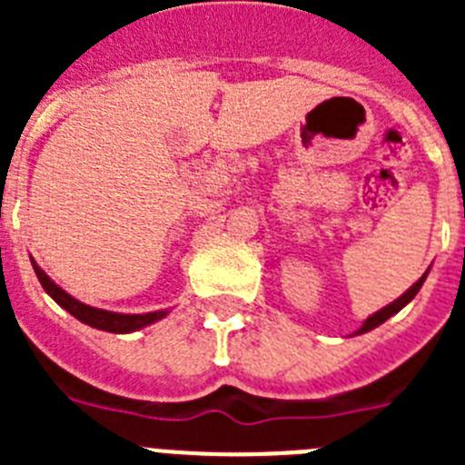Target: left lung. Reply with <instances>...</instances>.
<instances>
[{"instance_id": "obj_1", "label": "left lung", "mask_w": 465, "mask_h": 465, "mask_svg": "<svg viewBox=\"0 0 465 465\" xmlns=\"http://www.w3.org/2000/svg\"><path fill=\"white\" fill-rule=\"evenodd\" d=\"M426 274L429 272H424L421 274V279H419L417 283H412V286H410L408 291H405V293L401 295V298L398 300H393L391 305H386V307H381L380 312H375V314L372 316H368V319H365L363 322V326L359 328V332H368V331H372V328H377V326H381V323L386 322V319H389V316H393V314H398V312L402 310V307L408 305L410 300L414 298V295L419 293V289H421V283H424V279H426ZM359 332H356V335H359Z\"/></svg>"}]
</instances>
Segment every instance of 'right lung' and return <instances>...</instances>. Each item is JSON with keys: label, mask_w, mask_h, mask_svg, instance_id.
<instances>
[{"label": "right lung", "mask_w": 465, "mask_h": 465, "mask_svg": "<svg viewBox=\"0 0 465 465\" xmlns=\"http://www.w3.org/2000/svg\"><path fill=\"white\" fill-rule=\"evenodd\" d=\"M32 268H35L36 277H39L41 286L55 300L57 305L64 307L72 316H76L79 322L88 323V326L97 328V331H106V332H133L139 331L143 326H151V323L160 322L163 316H167V310H160V312H146V314H118V312H106V310H97V307H90L81 300L72 298L67 291H63L48 277L44 270L32 261Z\"/></svg>", "instance_id": "add662e5"}]
</instances>
